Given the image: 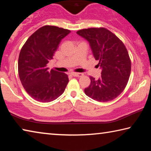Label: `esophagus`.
Here are the masks:
<instances>
[{"label":"esophagus","instance_id":"esophagus-1","mask_svg":"<svg viewBox=\"0 0 151 151\" xmlns=\"http://www.w3.org/2000/svg\"><path fill=\"white\" fill-rule=\"evenodd\" d=\"M71 75H73V76H77V77H80V76H82L83 75V74L81 73H71Z\"/></svg>","mask_w":151,"mask_h":151}]
</instances>
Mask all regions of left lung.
Wrapping results in <instances>:
<instances>
[{
    "instance_id": "left-lung-1",
    "label": "left lung",
    "mask_w": 151,
    "mask_h": 151,
    "mask_svg": "<svg viewBox=\"0 0 151 151\" xmlns=\"http://www.w3.org/2000/svg\"><path fill=\"white\" fill-rule=\"evenodd\" d=\"M76 33L89 42L97 65L102 68L98 80L90 76L91 84L85 88L86 95L99 102L116 98L126 87L131 70L127 49L116 36L105 28H89Z\"/></svg>"
}]
</instances>
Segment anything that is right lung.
Returning <instances> with one entry per match:
<instances>
[{
  "label": "right lung",
  "mask_w": 151,
  "mask_h": 151,
  "mask_svg": "<svg viewBox=\"0 0 151 151\" xmlns=\"http://www.w3.org/2000/svg\"><path fill=\"white\" fill-rule=\"evenodd\" d=\"M69 30L46 25L27 39L20 50L18 70L25 91L36 101L48 103L62 94L68 83V75L53 69L48 64Z\"/></svg>",
  "instance_id": "right-lung-1"
}]
</instances>
